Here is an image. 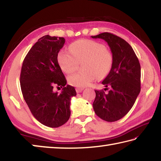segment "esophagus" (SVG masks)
<instances>
[{
  "instance_id": "34e87169",
  "label": "esophagus",
  "mask_w": 161,
  "mask_h": 161,
  "mask_svg": "<svg viewBox=\"0 0 161 161\" xmlns=\"http://www.w3.org/2000/svg\"><path fill=\"white\" fill-rule=\"evenodd\" d=\"M83 90H84V88H77L76 89V92H77V93H81V92Z\"/></svg>"
}]
</instances>
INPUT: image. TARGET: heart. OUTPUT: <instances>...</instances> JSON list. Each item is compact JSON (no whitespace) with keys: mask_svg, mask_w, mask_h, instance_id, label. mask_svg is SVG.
<instances>
[{"mask_svg":"<svg viewBox=\"0 0 161 161\" xmlns=\"http://www.w3.org/2000/svg\"><path fill=\"white\" fill-rule=\"evenodd\" d=\"M69 50L62 49L58 54V62L65 73L74 72L77 62H81L84 70L68 77L70 85L83 88L98 77L103 78L110 72L112 54L100 42L90 40H80L69 45Z\"/></svg>","mask_w":161,"mask_h":161,"instance_id":"heart-1","label":"heart"}]
</instances>
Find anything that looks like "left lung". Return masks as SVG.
<instances>
[{
	"mask_svg": "<svg viewBox=\"0 0 161 161\" xmlns=\"http://www.w3.org/2000/svg\"><path fill=\"white\" fill-rule=\"evenodd\" d=\"M92 37L100 38L107 42L113 58L110 72L102 82L106 87L109 86L110 89L107 93L95 90L94 112L106 121H118L130 110L140 93L139 61L131 46L115 35L103 32Z\"/></svg>",
	"mask_w": 161,
	"mask_h": 161,
	"instance_id": "obj_1",
	"label": "left lung"
}]
</instances>
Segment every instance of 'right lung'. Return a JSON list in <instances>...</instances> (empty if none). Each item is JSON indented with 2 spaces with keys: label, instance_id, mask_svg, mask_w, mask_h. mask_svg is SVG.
Here are the masks:
<instances>
[{
  "label": "right lung",
  "instance_id": "right-lung-1",
  "mask_svg": "<svg viewBox=\"0 0 161 161\" xmlns=\"http://www.w3.org/2000/svg\"><path fill=\"white\" fill-rule=\"evenodd\" d=\"M64 42V37L48 35L40 38L27 54L21 69L24 99L35 118L51 128L61 126L69 120L71 98L77 95L74 86L66 85L57 58ZM54 86L63 87L61 93L53 91Z\"/></svg>",
  "mask_w": 161,
  "mask_h": 161
}]
</instances>
